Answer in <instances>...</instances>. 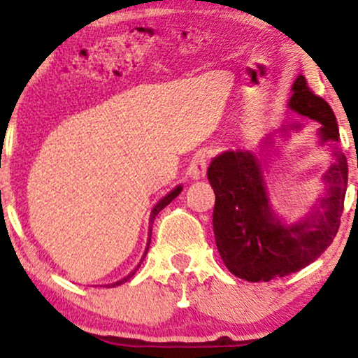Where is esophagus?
<instances>
[{
  "label": "esophagus",
  "mask_w": 358,
  "mask_h": 358,
  "mask_svg": "<svg viewBox=\"0 0 358 358\" xmlns=\"http://www.w3.org/2000/svg\"><path fill=\"white\" fill-rule=\"evenodd\" d=\"M208 158H210V155H208L207 151H196L195 156H193L190 168H188V171H190V176L193 180L203 178L205 173H207Z\"/></svg>",
  "instance_id": "1"
}]
</instances>
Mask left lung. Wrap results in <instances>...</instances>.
<instances>
[{
	"mask_svg": "<svg viewBox=\"0 0 358 358\" xmlns=\"http://www.w3.org/2000/svg\"><path fill=\"white\" fill-rule=\"evenodd\" d=\"M289 108L318 121L322 143H338L340 133L330 104L316 96L299 76ZM296 126H282V131ZM215 192L213 234L219 254L234 276L249 282L271 281L303 269L330 248L340 227L348 182L347 158L335 151L324 175L327 195L299 222L286 224L271 208L261 165L249 151H225L207 171Z\"/></svg>",
	"mask_w": 358,
	"mask_h": 358,
	"instance_id": "obj_1",
	"label": "left lung"
}]
</instances>
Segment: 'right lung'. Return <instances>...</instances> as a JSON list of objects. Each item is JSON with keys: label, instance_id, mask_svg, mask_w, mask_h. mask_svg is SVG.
<instances>
[{"label": "right lung", "instance_id": "add662e5", "mask_svg": "<svg viewBox=\"0 0 358 358\" xmlns=\"http://www.w3.org/2000/svg\"><path fill=\"white\" fill-rule=\"evenodd\" d=\"M180 192H182V187H176L173 192H170V193H168L166 196H163V199L159 200L158 203H156V207L153 208V212H151V219H150V239H148V248H150V242H151V229H153V222H155V217L158 215V213L162 212L163 208H165L166 205L171 202V200L176 199V196H178V193H180ZM148 248H146V252H148ZM146 252H145V256H146ZM136 269H138V268H136ZM134 273H136V271H133V273H131L129 276H126L124 279H121V281L116 282V285H113V286H117V285H121V282H126L127 279H131V278L134 276Z\"/></svg>", "mask_w": 358, "mask_h": 358}]
</instances>
